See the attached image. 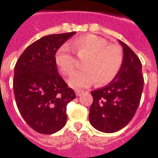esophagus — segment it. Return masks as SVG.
<instances>
[{"label": "esophagus", "mask_w": 158, "mask_h": 158, "mask_svg": "<svg viewBox=\"0 0 158 158\" xmlns=\"http://www.w3.org/2000/svg\"><path fill=\"white\" fill-rule=\"evenodd\" d=\"M84 92L83 90H80V89H78V90H76L75 91V94H76V96H80L81 95H82V93Z\"/></svg>", "instance_id": "obj_1"}]
</instances>
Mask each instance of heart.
<instances>
[{
  "label": "heart",
  "mask_w": 158,
  "mask_h": 158,
  "mask_svg": "<svg viewBox=\"0 0 158 158\" xmlns=\"http://www.w3.org/2000/svg\"><path fill=\"white\" fill-rule=\"evenodd\" d=\"M72 46L83 61L84 70L77 73L69 80V85L74 88H84L96 82L104 85L112 82L121 69L123 55L122 49L117 45L108 44L102 37L96 35H85L73 40ZM55 62L64 75L70 76L76 69L74 57L67 45L56 51Z\"/></svg>",
  "instance_id": "b5f03b06"
}]
</instances>
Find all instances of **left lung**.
Wrapping results in <instances>:
<instances>
[{
    "label": "left lung",
    "mask_w": 158,
    "mask_h": 158,
    "mask_svg": "<svg viewBox=\"0 0 158 158\" xmlns=\"http://www.w3.org/2000/svg\"><path fill=\"white\" fill-rule=\"evenodd\" d=\"M119 43L123 61L118 75L107 85L91 91L89 123L104 133L117 132L130 122L139 106L144 85L139 57L125 43Z\"/></svg>",
    "instance_id": "left-lung-1"
}]
</instances>
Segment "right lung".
<instances>
[{
  "mask_svg": "<svg viewBox=\"0 0 158 158\" xmlns=\"http://www.w3.org/2000/svg\"><path fill=\"white\" fill-rule=\"evenodd\" d=\"M75 32L50 35L29 45L14 68L13 90L21 115L36 132L51 135L67 122V104L76 97L60 76L56 51Z\"/></svg>",
  "mask_w": 158,
  "mask_h": 158,
  "instance_id": "add662e5",
  "label": "right lung"
}]
</instances>
